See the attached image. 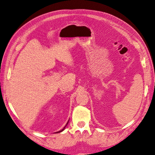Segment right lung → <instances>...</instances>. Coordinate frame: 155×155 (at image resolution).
I'll return each mask as SVG.
<instances>
[{
	"label": "right lung",
	"instance_id": "obj_1",
	"mask_svg": "<svg viewBox=\"0 0 155 155\" xmlns=\"http://www.w3.org/2000/svg\"><path fill=\"white\" fill-rule=\"evenodd\" d=\"M68 122H67V124H66V125H65V127H66V126H67V124H68ZM65 127H64V128H63V129H62V130H60V131H59V132H57V133H60V132H61V131H63V130H64V128H65Z\"/></svg>",
	"mask_w": 155,
	"mask_h": 155
}]
</instances>
